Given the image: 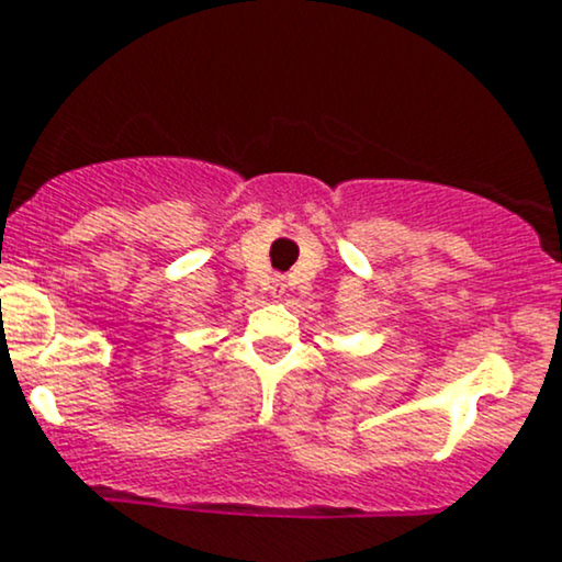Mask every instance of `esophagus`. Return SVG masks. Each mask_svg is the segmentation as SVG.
I'll use <instances>...</instances> for the list:
<instances>
[{
  "instance_id": "obj_1",
  "label": "esophagus",
  "mask_w": 562,
  "mask_h": 562,
  "mask_svg": "<svg viewBox=\"0 0 562 562\" xmlns=\"http://www.w3.org/2000/svg\"><path fill=\"white\" fill-rule=\"evenodd\" d=\"M282 295H285V280L277 277V280H272V299H282Z\"/></svg>"
}]
</instances>
